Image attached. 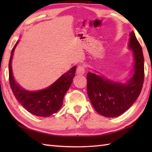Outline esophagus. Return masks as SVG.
Instances as JSON below:
<instances>
[{
  "instance_id": "esophagus-1",
  "label": "esophagus",
  "mask_w": 152,
  "mask_h": 152,
  "mask_svg": "<svg viewBox=\"0 0 152 152\" xmlns=\"http://www.w3.org/2000/svg\"><path fill=\"white\" fill-rule=\"evenodd\" d=\"M85 72V67L83 65H79L76 69V74L78 75H82Z\"/></svg>"
}]
</instances>
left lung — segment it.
Returning a JSON list of instances; mask_svg holds the SVG:
<instances>
[{
    "instance_id": "left-lung-1",
    "label": "left lung",
    "mask_w": 152,
    "mask_h": 152,
    "mask_svg": "<svg viewBox=\"0 0 152 152\" xmlns=\"http://www.w3.org/2000/svg\"><path fill=\"white\" fill-rule=\"evenodd\" d=\"M129 48L133 51L134 74L127 83L105 79L94 73L87 75V92L90 101L99 114L114 118L129 108L140 95L144 78L142 49L133 31L130 33Z\"/></svg>"
}]
</instances>
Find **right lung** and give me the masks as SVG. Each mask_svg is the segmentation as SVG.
<instances>
[{
    "instance_id": "obj_1",
    "label": "right lung",
    "mask_w": 152,
    "mask_h": 152,
    "mask_svg": "<svg viewBox=\"0 0 152 152\" xmlns=\"http://www.w3.org/2000/svg\"><path fill=\"white\" fill-rule=\"evenodd\" d=\"M18 43L13 48L9 61V82L12 92L18 102L31 114L42 117L52 115L63 105L64 96L72 82L76 66H73L46 89L34 92L26 91L15 83L12 74V59Z\"/></svg>"
}]
</instances>
